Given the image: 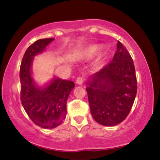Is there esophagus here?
Returning <instances> with one entry per match:
<instances>
[{
	"label": "esophagus",
	"instance_id": "obj_1",
	"mask_svg": "<svg viewBox=\"0 0 160 160\" xmlns=\"http://www.w3.org/2000/svg\"><path fill=\"white\" fill-rule=\"evenodd\" d=\"M77 83L79 84V85H82L84 82V78L82 77H78L76 80Z\"/></svg>",
	"mask_w": 160,
	"mask_h": 160
}]
</instances>
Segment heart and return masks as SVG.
<instances>
[{
  "label": "heart",
  "mask_w": 160,
  "mask_h": 160,
  "mask_svg": "<svg viewBox=\"0 0 160 160\" xmlns=\"http://www.w3.org/2000/svg\"><path fill=\"white\" fill-rule=\"evenodd\" d=\"M99 49H100V46L92 45L86 48L85 51H84V53H85V56L87 58H92V57L94 56L98 52Z\"/></svg>",
  "instance_id": "heart-1"
}]
</instances>
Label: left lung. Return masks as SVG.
Here are the masks:
<instances>
[{"mask_svg":"<svg viewBox=\"0 0 160 160\" xmlns=\"http://www.w3.org/2000/svg\"><path fill=\"white\" fill-rule=\"evenodd\" d=\"M88 99L93 119L103 126L119 124L126 118L137 93V78L129 52L120 41L111 62L87 82Z\"/></svg>","mask_w":160,"mask_h":160,"instance_id":"8db88e82","label":"left lung"}]
</instances>
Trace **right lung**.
Wrapping results in <instances>:
<instances>
[{
    "label": "right lung",
    "mask_w": 160,
    "mask_h": 160,
    "mask_svg": "<svg viewBox=\"0 0 160 160\" xmlns=\"http://www.w3.org/2000/svg\"><path fill=\"white\" fill-rule=\"evenodd\" d=\"M53 38L40 39L29 46L20 65V98L24 109L32 122L43 128L59 126L65 119L66 104L74 82L55 78L45 88L35 85L31 75L33 58L41 53Z\"/></svg>",
    "instance_id": "right-lung-1"
}]
</instances>
